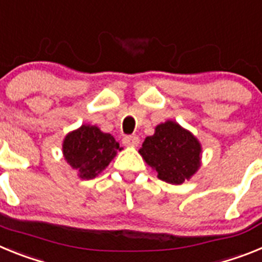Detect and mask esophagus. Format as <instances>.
Returning <instances> with one entry per match:
<instances>
[{
  "label": "esophagus",
  "instance_id": "34e87169",
  "mask_svg": "<svg viewBox=\"0 0 262 262\" xmlns=\"http://www.w3.org/2000/svg\"><path fill=\"white\" fill-rule=\"evenodd\" d=\"M139 142H140V139L136 135H129L123 138V144L127 145V147H136L139 144Z\"/></svg>",
  "mask_w": 262,
  "mask_h": 262
}]
</instances>
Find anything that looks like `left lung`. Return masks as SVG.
Here are the masks:
<instances>
[{"label":"left lung","mask_w":262,"mask_h":262,"mask_svg":"<svg viewBox=\"0 0 262 262\" xmlns=\"http://www.w3.org/2000/svg\"><path fill=\"white\" fill-rule=\"evenodd\" d=\"M145 163L157 172V177L180 185L200 169L202 147L198 139L173 120L156 126L139 149Z\"/></svg>","instance_id":"obj_1"}]
</instances>
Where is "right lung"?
<instances>
[{
	"label": "right lung",
	"instance_id": "add662e5",
	"mask_svg": "<svg viewBox=\"0 0 262 262\" xmlns=\"http://www.w3.org/2000/svg\"><path fill=\"white\" fill-rule=\"evenodd\" d=\"M118 151H122L114 136L102 133L97 126L82 124L66 136L62 154L67 163L78 172L82 180H92L110 164Z\"/></svg>",
	"mask_w": 262,
	"mask_h": 262
}]
</instances>
